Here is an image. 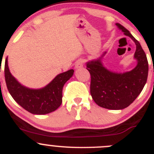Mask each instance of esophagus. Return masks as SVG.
Returning a JSON list of instances; mask_svg holds the SVG:
<instances>
[{
    "label": "esophagus",
    "instance_id": "34e87169",
    "mask_svg": "<svg viewBox=\"0 0 154 154\" xmlns=\"http://www.w3.org/2000/svg\"><path fill=\"white\" fill-rule=\"evenodd\" d=\"M83 66H84V60H83L82 59H79V60H77V61L75 62V68H82Z\"/></svg>",
    "mask_w": 154,
    "mask_h": 154
}]
</instances>
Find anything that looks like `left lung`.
Here are the masks:
<instances>
[{
  "instance_id": "8db88e82",
  "label": "left lung",
  "mask_w": 154,
  "mask_h": 154,
  "mask_svg": "<svg viewBox=\"0 0 154 154\" xmlns=\"http://www.w3.org/2000/svg\"><path fill=\"white\" fill-rule=\"evenodd\" d=\"M116 25L135 42L134 58L137 61L135 68L123 74L107 70L101 62L106 52L97 60L87 63L93 100L98 106L109 110H122L131 105L142 91L148 76L147 58L140 43L124 26L118 23Z\"/></svg>"
}]
</instances>
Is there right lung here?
I'll return each mask as SVG.
<instances>
[{
    "mask_svg": "<svg viewBox=\"0 0 154 154\" xmlns=\"http://www.w3.org/2000/svg\"><path fill=\"white\" fill-rule=\"evenodd\" d=\"M73 69L58 74L50 84L41 89L24 87L12 76L8 58L5 60V76L10 94L17 103L33 114H47L57 109L62 103L63 87L74 74Z\"/></svg>",
    "mask_w": 154,
    "mask_h": 154,
    "instance_id": "right-lung-1",
    "label": "right lung"
}]
</instances>
